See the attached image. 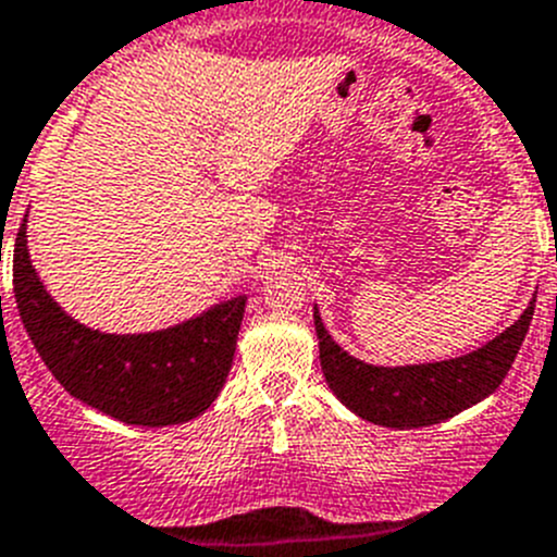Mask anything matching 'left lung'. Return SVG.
Returning <instances> with one entry per match:
<instances>
[{
	"instance_id": "8db88e82",
	"label": "left lung",
	"mask_w": 557,
	"mask_h": 557,
	"mask_svg": "<svg viewBox=\"0 0 557 557\" xmlns=\"http://www.w3.org/2000/svg\"><path fill=\"white\" fill-rule=\"evenodd\" d=\"M533 310L535 299L505 333L474 352L438 363L394 366V369L363 363L344 352L324 330L319 310H313L324 380L335 397L366 422L397 430L438 424L499 388L528 335Z\"/></svg>"
}]
</instances>
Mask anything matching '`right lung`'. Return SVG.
<instances>
[{"label": "right lung", "instance_id": "add662e5", "mask_svg": "<svg viewBox=\"0 0 557 557\" xmlns=\"http://www.w3.org/2000/svg\"><path fill=\"white\" fill-rule=\"evenodd\" d=\"M13 290L35 349L63 388L124 424L166 428L197 419L219 397L247 297L213 305L177 327L110 335L74 322L29 263L27 216L13 249Z\"/></svg>", "mask_w": 557, "mask_h": 557}]
</instances>
